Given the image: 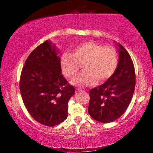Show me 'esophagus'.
Wrapping results in <instances>:
<instances>
[{
	"mask_svg": "<svg viewBox=\"0 0 153 153\" xmlns=\"http://www.w3.org/2000/svg\"><path fill=\"white\" fill-rule=\"evenodd\" d=\"M83 90H82V89H80V88H77L76 90H75V92H83Z\"/></svg>",
	"mask_w": 153,
	"mask_h": 153,
	"instance_id": "1",
	"label": "esophagus"
}]
</instances>
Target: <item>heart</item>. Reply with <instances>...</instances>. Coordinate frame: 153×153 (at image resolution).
I'll list each match as a JSON object with an SVG mask.
<instances>
[{
	"mask_svg": "<svg viewBox=\"0 0 153 153\" xmlns=\"http://www.w3.org/2000/svg\"><path fill=\"white\" fill-rule=\"evenodd\" d=\"M80 64H83L84 71L73 79L72 83L92 85L96 80L104 81L113 75L118 65V56L114 47L96 42L80 44L73 48V52L67 51L61 56V70L66 78H74L81 68Z\"/></svg>",
	"mask_w": 153,
	"mask_h": 153,
	"instance_id": "heart-1",
	"label": "heart"
}]
</instances>
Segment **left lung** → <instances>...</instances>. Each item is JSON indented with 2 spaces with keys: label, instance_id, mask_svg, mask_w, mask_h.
Segmentation results:
<instances>
[{
  "label": "left lung",
  "instance_id": "1",
  "mask_svg": "<svg viewBox=\"0 0 153 153\" xmlns=\"http://www.w3.org/2000/svg\"><path fill=\"white\" fill-rule=\"evenodd\" d=\"M118 45L119 63L114 74L102 85L89 91L88 111L93 119L101 123L114 122L126 111L135 88L134 64L127 51Z\"/></svg>",
  "mask_w": 153,
  "mask_h": 153
}]
</instances>
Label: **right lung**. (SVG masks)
<instances>
[{
  "instance_id": "add662e5",
  "label": "right lung",
  "mask_w": 153,
  "mask_h": 153,
  "mask_svg": "<svg viewBox=\"0 0 153 153\" xmlns=\"http://www.w3.org/2000/svg\"><path fill=\"white\" fill-rule=\"evenodd\" d=\"M19 88L24 106L37 122L54 127L67 118L68 103L75 88L62 75L60 59L49 41L39 45L27 57Z\"/></svg>"
}]
</instances>
